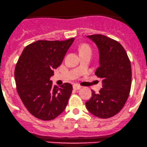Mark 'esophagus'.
<instances>
[{
    "mask_svg": "<svg viewBox=\"0 0 147 147\" xmlns=\"http://www.w3.org/2000/svg\"><path fill=\"white\" fill-rule=\"evenodd\" d=\"M73 88L74 90H80V88H81V86H78V85H77V84H74L73 86Z\"/></svg>",
    "mask_w": 147,
    "mask_h": 147,
    "instance_id": "1",
    "label": "esophagus"
}]
</instances>
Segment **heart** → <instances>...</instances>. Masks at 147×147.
I'll return each mask as SVG.
<instances>
[{
    "label": "heart",
    "instance_id": "heart-1",
    "mask_svg": "<svg viewBox=\"0 0 147 147\" xmlns=\"http://www.w3.org/2000/svg\"><path fill=\"white\" fill-rule=\"evenodd\" d=\"M78 50H79L80 54L87 53V52H90L91 53V48H90L89 45H86V44H82V45L79 47V49H78Z\"/></svg>",
    "mask_w": 147,
    "mask_h": 147
}]
</instances>
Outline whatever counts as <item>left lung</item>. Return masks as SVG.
Instances as JSON below:
<instances>
[{
	"mask_svg": "<svg viewBox=\"0 0 147 147\" xmlns=\"http://www.w3.org/2000/svg\"><path fill=\"white\" fill-rule=\"evenodd\" d=\"M99 50V67L95 75L102 80L98 94L92 90L87 101V109L101 118H109L122 109L128 98L132 81V70L128 56L118 41L102 34L87 36Z\"/></svg>",
	"mask_w": 147,
	"mask_h": 147,
	"instance_id": "1",
	"label": "left lung"
}]
</instances>
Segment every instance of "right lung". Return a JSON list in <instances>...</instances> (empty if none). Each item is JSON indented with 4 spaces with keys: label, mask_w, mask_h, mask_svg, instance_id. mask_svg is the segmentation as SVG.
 Returning a JSON list of instances; mask_svg holds the SVG:
<instances>
[{
    "label": "right lung",
    "mask_w": 147,
    "mask_h": 147,
    "mask_svg": "<svg viewBox=\"0 0 147 147\" xmlns=\"http://www.w3.org/2000/svg\"><path fill=\"white\" fill-rule=\"evenodd\" d=\"M74 40H37L24 49L19 58L15 70L17 93L26 109L38 119L53 120L67 107L72 85L53 86L50 77Z\"/></svg>",
    "instance_id": "right-lung-1"
}]
</instances>
